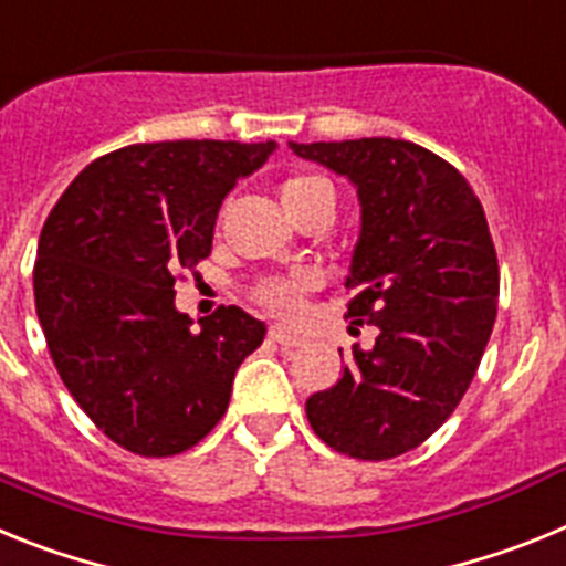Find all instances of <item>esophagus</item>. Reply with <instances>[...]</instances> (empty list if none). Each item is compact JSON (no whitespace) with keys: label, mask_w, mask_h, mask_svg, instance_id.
I'll list each match as a JSON object with an SVG mask.
<instances>
[{"label":"esophagus","mask_w":566,"mask_h":566,"mask_svg":"<svg viewBox=\"0 0 566 566\" xmlns=\"http://www.w3.org/2000/svg\"><path fill=\"white\" fill-rule=\"evenodd\" d=\"M269 337H272L274 343L286 345V348H297V345L306 343V339H303V337H297V334L286 332V328H280V326H272V328H269Z\"/></svg>","instance_id":"1"}]
</instances>
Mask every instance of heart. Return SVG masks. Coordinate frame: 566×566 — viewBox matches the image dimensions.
<instances>
[{
	"mask_svg": "<svg viewBox=\"0 0 566 566\" xmlns=\"http://www.w3.org/2000/svg\"><path fill=\"white\" fill-rule=\"evenodd\" d=\"M323 178H312V175H300L292 181L283 184V203L294 201L300 195L312 192V189L323 187ZM308 289V274H294V277H277L266 280L263 286L258 289V300L277 317H294L300 312V303H303V292Z\"/></svg>",
	"mask_w": 566,
	"mask_h": 566,
	"instance_id": "heart-1",
	"label": "heart"
}]
</instances>
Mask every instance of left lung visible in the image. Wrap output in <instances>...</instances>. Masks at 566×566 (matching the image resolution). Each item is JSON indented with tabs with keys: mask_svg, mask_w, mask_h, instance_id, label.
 Listing matches in <instances>:
<instances>
[{
	"mask_svg": "<svg viewBox=\"0 0 566 566\" xmlns=\"http://www.w3.org/2000/svg\"><path fill=\"white\" fill-rule=\"evenodd\" d=\"M289 149L357 189L348 317L377 326L371 348L354 345L343 377L306 399L308 422L354 459L413 451L464 397L496 323L499 263L482 203L451 164L411 142Z\"/></svg>",
	"mask_w": 566,
	"mask_h": 566,
	"instance_id": "8db88e82",
	"label": "left lung"
}]
</instances>
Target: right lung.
Listing matches in <instances>:
<instances>
[{"mask_svg": "<svg viewBox=\"0 0 566 566\" xmlns=\"http://www.w3.org/2000/svg\"><path fill=\"white\" fill-rule=\"evenodd\" d=\"M274 142H155L76 175L44 221L33 269L50 357L84 413L138 457H175L227 413L266 326L238 306L175 308V274L212 252L229 189Z\"/></svg>", "mask_w": 566, "mask_h": 566, "instance_id": "1", "label": "right lung"}]
</instances>
